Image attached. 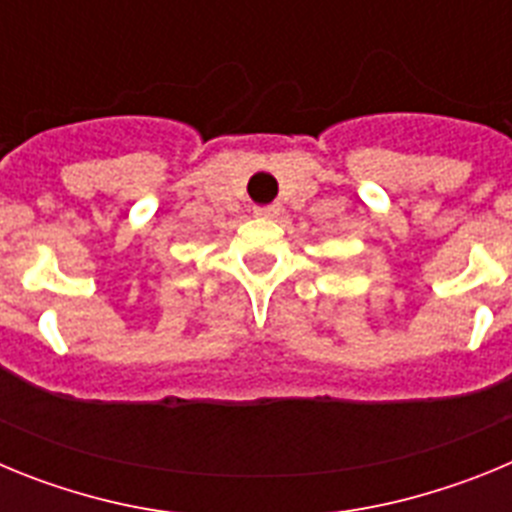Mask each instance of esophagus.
Here are the masks:
<instances>
[{"label":"esophagus","instance_id":"obj_1","mask_svg":"<svg viewBox=\"0 0 512 512\" xmlns=\"http://www.w3.org/2000/svg\"><path fill=\"white\" fill-rule=\"evenodd\" d=\"M253 215H256V217H277L279 215V205L253 207Z\"/></svg>","mask_w":512,"mask_h":512}]
</instances>
